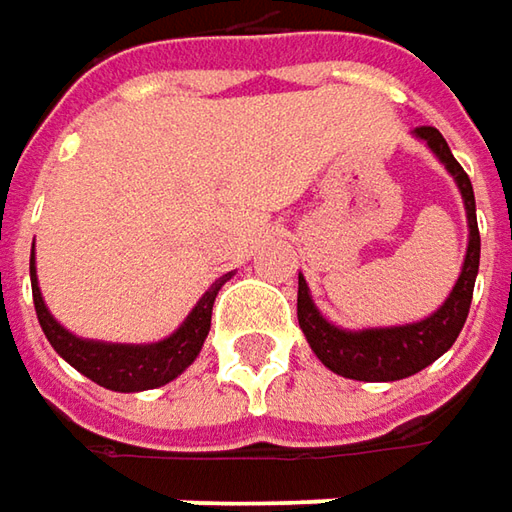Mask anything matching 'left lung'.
I'll list each match as a JSON object with an SVG mask.
<instances>
[{"instance_id": "1", "label": "left lung", "mask_w": 512, "mask_h": 512, "mask_svg": "<svg viewBox=\"0 0 512 512\" xmlns=\"http://www.w3.org/2000/svg\"><path fill=\"white\" fill-rule=\"evenodd\" d=\"M413 133H416V139H422L424 145L439 156V162L462 190L467 227H470L462 273L450 290V296L444 299V305L436 313H430L427 319L413 322V325L367 327V330H342V327L330 325L319 313V307L313 305L305 276H299V299H296L299 327L305 330L307 344L319 356V362L344 379L399 382V379L419 373L453 347V342L462 333L464 322H467V313H470L473 285H476V273H479V253H482L473 185H470V176L464 173L462 165L453 159V153H450L439 130L422 125Z\"/></svg>"}]
</instances>
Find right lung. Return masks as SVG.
<instances>
[{
    "label": "right lung",
    "mask_w": 512,
    "mask_h": 512,
    "mask_svg": "<svg viewBox=\"0 0 512 512\" xmlns=\"http://www.w3.org/2000/svg\"><path fill=\"white\" fill-rule=\"evenodd\" d=\"M233 273L219 276L213 285L207 287L205 296L196 302V307L187 313L182 325L170 333L168 339L153 344H116V342H93V339H79L70 330L59 325L50 316L48 305L42 299V290L36 282V262L30 256V287H33V305L39 325L45 330L48 342L53 350L76 367L82 376H88L90 382L99 387H108L116 393H139V390H153L162 384L173 382L176 376H182L193 359L199 356L202 344L210 330V316H213V302L216 293L222 290L227 279Z\"/></svg>",
    "instance_id": "add662e5"
}]
</instances>
